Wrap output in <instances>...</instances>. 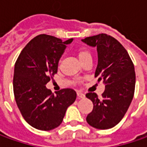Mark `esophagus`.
<instances>
[{"label": "esophagus", "mask_w": 147, "mask_h": 147, "mask_svg": "<svg viewBox=\"0 0 147 147\" xmlns=\"http://www.w3.org/2000/svg\"><path fill=\"white\" fill-rule=\"evenodd\" d=\"M77 95H78V97L79 99L84 98V97H85V95H84L83 93H82L81 92H77Z\"/></svg>", "instance_id": "1"}]
</instances>
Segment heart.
I'll use <instances>...</instances> for the list:
<instances>
[{
	"mask_svg": "<svg viewBox=\"0 0 147 147\" xmlns=\"http://www.w3.org/2000/svg\"><path fill=\"white\" fill-rule=\"evenodd\" d=\"M77 54H78V56L80 60H82V59H84L85 57H87L88 55H91V53L90 51L86 50V49H80L77 51Z\"/></svg>",
	"mask_w": 147,
	"mask_h": 147,
	"instance_id": "b5f03b06",
	"label": "heart"
}]
</instances>
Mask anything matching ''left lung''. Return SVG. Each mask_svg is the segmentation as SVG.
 Instances as JSON below:
<instances>
[{
    "label": "left lung",
    "instance_id": "1",
    "mask_svg": "<svg viewBox=\"0 0 147 147\" xmlns=\"http://www.w3.org/2000/svg\"><path fill=\"white\" fill-rule=\"evenodd\" d=\"M82 41L96 47L98 64L95 77L105 84L101 98L95 92L86 94L93 103L87 122L96 128L109 129L121 121L132 102L136 82L134 65L126 49L110 35L100 33Z\"/></svg>",
    "mask_w": 147,
    "mask_h": 147
}]
</instances>
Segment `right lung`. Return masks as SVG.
Masks as SVG:
<instances>
[{
  "instance_id": "1",
  "label": "right lung",
  "mask_w": 147,
  "mask_h": 147,
  "mask_svg": "<svg viewBox=\"0 0 147 147\" xmlns=\"http://www.w3.org/2000/svg\"><path fill=\"white\" fill-rule=\"evenodd\" d=\"M72 41L38 35L26 45L15 62L13 89L16 104L26 122L38 130L59 126L67 108L76 100V92L71 88L54 95L46 87L57 73L59 59Z\"/></svg>"
}]
</instances>
